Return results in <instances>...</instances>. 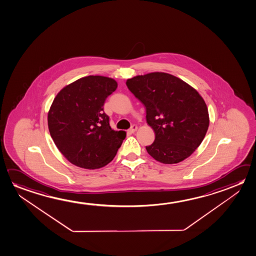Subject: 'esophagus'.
<instances>
[{"instance_id":"esophagus-1","label":"esophagus","mask_w":256,"mask_h":256,"mask_svg":"<svg viewBox=\"0 0 256 256\" xmlns=\"http://www.w3.org/2000/svg\"><path fill=\"white\" fill-rule=\"evenodd\" d=\"M137 129H138V127L136 126H132V128H130V130H128V134H132L137 130Z\"/></svg>"}]
</instances>
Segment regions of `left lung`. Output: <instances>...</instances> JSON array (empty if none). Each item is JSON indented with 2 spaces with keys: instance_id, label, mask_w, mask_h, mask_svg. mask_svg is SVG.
<instances>
[{
  "instance_id": "obj_1",
  "label": "left lung",
  "mask_w": 256,
  "mask_h": 256,
  "mask_svg": "<svg viewBox=\"0 0 256 256\" xmlns=\"http://www.w3.org/2000/svg\"><path fill=\"white\" fill-rule=\"evenodd\" d=\"M146 108L154 142L148 153L162 164H177L198 148L206 134L209 114L203 98L192 86L170 74L154 72L126 81Z\"/></svg>"
}]
</instances>
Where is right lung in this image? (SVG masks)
<instances>
[{
    "mask_svg": "<svg viewBox=\"0 0 256 256\" xmlns=\"http://www.w3.org/2000/svg\"><path fill=\"white\" fill-rule=\"evenodd\" d=\"M118 88L113 78H82L57 94L48 113V127L61 154L74 166L98 169L114 159L126 138L110 127L103 106Z\"/></svg>",
    "mask_w": 256,
    "mask_h": 256,
    "instance_id": "obj_1",
    "label": "right lung"
}]
</instances>
